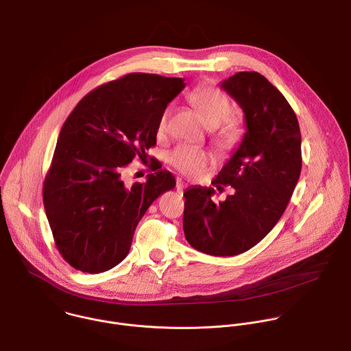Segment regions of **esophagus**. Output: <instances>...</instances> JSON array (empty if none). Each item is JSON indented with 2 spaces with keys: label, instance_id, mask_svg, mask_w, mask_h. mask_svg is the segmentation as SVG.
Here are the masks:
<instances>
[{
  "label": "esophagus",
  "instance_id": "34e87169",
  "mask_svg": "<svg viewBox=\"0 0 351 351\" xmlns=\"http://www.w3.org/2000/svg\"><path fill=\"white\" fill-rule=\"evenodd\" d=\"M183 191H184V184L180 180H178V183H176V193L179 195H183Z\"/></svg>",
  "mask_w": 351,
  "mask_h": 351
}]
</instances>
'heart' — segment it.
<instances>
[{"label": "heart", "instance_id": "obj_1", "mask_svg": "<svg viewBox=\"0 0 351 351\" xmlns=\"http://www.w3.org/2000/svg\"><path fill=\"white\" fill-rule=\"evenodd\" d=\"M187 99L199 112L206 125L216 128L213 136L216 146L220 150L232 149L239 141L241 132L238 125L230 119L232 113V104L230 98L216 87L204 86L191 90L187 95ZM171 112V106H167L162 110L157 124L158 135L165 134ZM167 161L182 175L194 178L199 175L201 171L210 162V156L204 149L189 145H179L168 153Z\"/></svg>", "mask_w": 351, "mask_h": 351}]
</instances>
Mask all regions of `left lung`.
Wrapping results in <instances>:
<instances>
[{
	"label": "left lung",
	"mask_w": 351,
	"mask_h": 351,
	"mask_svg": "<svg viewBox=\"0 0 351 351\" xmlns=\"http://www.w3.org/2000/svg\"><path fill=\"white\" fill-rule=\"evenodd\" d=\"M245 113L246 132L212 184L234 194L215 204L212 187L184 191L187 242L210 256H237L261 242L285 213L298 183L302 156L298 119L285 95L258 72L221 82Z\"/></svg>",
	"instance_id": "obj_1"
}]
</instances>
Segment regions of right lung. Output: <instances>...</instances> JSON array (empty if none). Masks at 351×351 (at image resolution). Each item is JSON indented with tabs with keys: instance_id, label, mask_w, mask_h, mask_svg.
Here are the masks:
<instances>
[{
	"instance_id": "1",
	"label": "right lung",
	"mask_w": 351,
	"mask_h": 351,
	"mask_svg": "<svg viewBox=\"0 0 351 351\" xmlns=\"http://www.w3.org/2000/svg\"><path fill=\"white\" fill-rule=\"evenodd\" d=\"M184 86L182 77L128 73L84 95L65 120L43 205L57 250L75 269L99 274L120 264L147 208L176 186L165 169L131 186L121 173L146 158L162 110Z\"/></svg>"
}]
</instances>
